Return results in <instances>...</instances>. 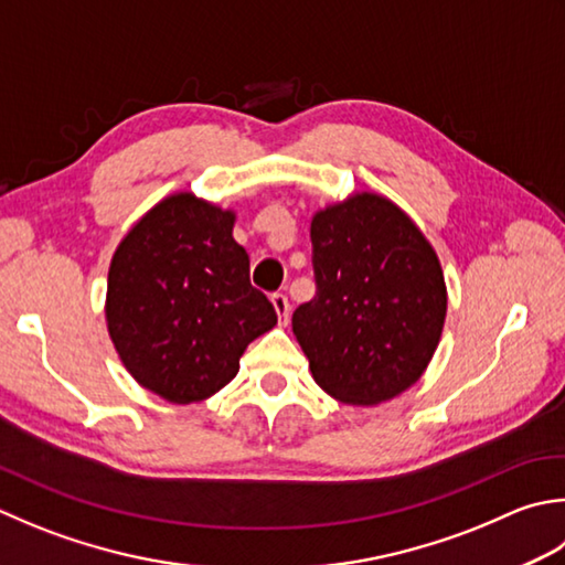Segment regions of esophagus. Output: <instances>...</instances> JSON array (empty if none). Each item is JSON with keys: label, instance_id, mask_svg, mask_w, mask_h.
<instances>
[{"label": "esophagus", "instance_id": "esophagus-1", "mask_svg": "<svg viewBox=\"0 0 565 565\" xmlns=\"http://www.w3.org/2000/svg\"><path fill=\"white\" fill-rule=\"evenodd\" d=\"M271 303H274V311L279 316V323H289V311H291V303H289V296L286 294H274L271 296Z\"/></svg>", "mask_w": 565, "mask_h": 565}]
</instances>
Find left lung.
<instances>
[{
  "label": "left lung",
  "instance_id": "left-lung-1",
  "mask_svg": "<svg viewBox=\"0 0 565 565\" xmlns=\"http://www.w3.org/2000/svg\"><path fill=\"white\" fill-rule=\"evenodd\" d=\"M318 291L294 311V335L316 384L374 406L426 372L444 333L448 291L434 245L390 198L370 191L316 210Z\"/></svg>",
  "mask_w": 565,
  "mask_h": 565
}]
</instances>
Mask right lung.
Segmentation results:
<instances>
[{
    "label": "right lung",
    "instance_id": "obj_1",
    "mask_svg": "<svg viewBox=\"0 0 565 565\" xmlns=\"http://www.w3.org/2000/svg\"><path fill=\"white\" fill-rule=\"evenodd\" d=\"M235 210L179 191L147 210L107 274V333L125 370L171 404L210 399L235 380L252 340L276 326L232 237Z\"/></svg>",
    "mask_w": 565,
    "mask_h": 565
}]
</instances>
